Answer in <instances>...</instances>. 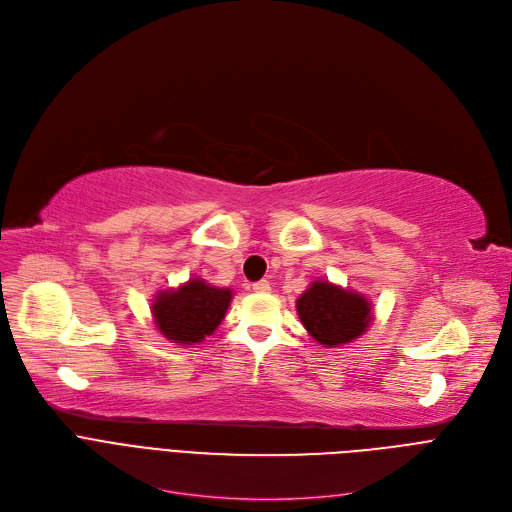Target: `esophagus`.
Returning a JSON list of instances; mask_svg holds the SVG:
<instances>
[{"mask_svg":"<svg viewBox=\"0 0 512 512\" xmlns=\"http://www.w3.org/2000/svg\"><path fill=\"white\" fill-rule=\"evenodd\" d=\"M252 289H254L256 293H268V291H270V283H268L266 279H262V281H256V283L252 285Z\"/></svg>","mask_w":512,"mask_h":512,"instance_id":"esophagus-1","label":"esophagus"}]
</instances>
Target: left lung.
<instances>
[{"label":"left lung","instance_id":"left-lung-1","mask_svg":"<svg viewBox=\"0 0 512 512\" xmlns=\"http://www.w3.org/2000/svg\"><path fill=\"white\" fill-rule=\"evenodd\" d=\"M297 314L308 333L326 347L357 339L372 318L370 304L362 295L324 281H316L297 299Z\"/></svg>","mask_w":512,"mask_h":512}]
</instances>
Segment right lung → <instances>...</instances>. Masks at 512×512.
I'll return each mask as SVG.
<instances>
[{
	"label": "right lung",
	"instance_id": "right-lung-1",
	"mask_svg": "<svg viewBox=\"0 0 512 512\" xmlns=\"http://www.w3.org/2000/svg\"><path fill=\"white\" fill-rule=\"evenodd\" d=\"M231 302V291L190 281L177 291H163L153 304L161 333L173 343H200L221 324Z\"/></svg>",
	"mask_w": 512,
	"mask_h": 512
}]
</instances>
